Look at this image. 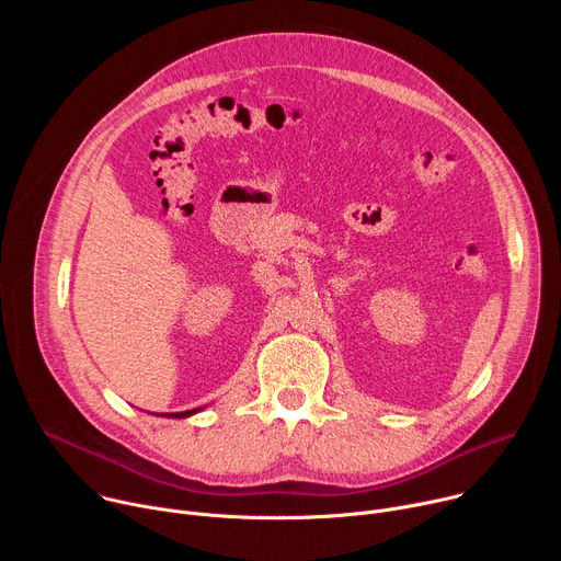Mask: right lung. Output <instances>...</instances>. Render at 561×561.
Returning <instances> with one entry per match:
<instances>
[{
    "instance_id": "right-lung-1",
    "label": "right lung",
    "mask_w": 561,
    "mask_h": 561,
    "mask_svg": "<svg viewBox=\"0 0 561 561\" xmlns=\"http://www.w3.org/2000/svg\"><path fill=\"white\" fill-rule=\"evenodd\" d=\"M195 413V409L193 411H184V413H171V415H167V417H188V415H193Z\"/></svg>"
}]
</instances>
